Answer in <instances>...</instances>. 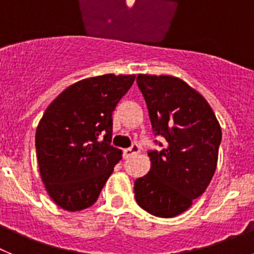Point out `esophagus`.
<instances>
[{
	"instance_id": "obj_1",
	"label": "esophagus",
	"mask_w": 254,
	"mask_h": 254,
	"mask_svg": "<svg viewBox=\"0 0 254 254\" xmlns=\"http://www.w3.org/2000/svg\"><path fill=\"white\" fill-rule=\"evenodd\" d=\"M138 152H140V146H138L137 143H133L131 147L123 150V156H125V158H129V156L138 154Z\"/></svg>"
}]
</instances>
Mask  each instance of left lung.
<instances>
[{
    "instance_id": "obj_1",
    "label": "left lung",
    "mask_w": 254,
    "mask_h": 254,
    "mask_svg": "<svg viewBox=\"0 0 254 254\" xmlns=\"http://www.w3.org/2000/svg\"><path fill=\"white\" fill-rule=\"evenodd\" d=\"M155 136L163 150H149L151 169L134 182L138 206L158 217L185 212L207 188L216 170L221 128L199 93L173 76L138 75Z\"/></svg>"
}]
</instances>
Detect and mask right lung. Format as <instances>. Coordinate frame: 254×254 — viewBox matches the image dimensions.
Segmentation results:
<instances>
[{"label":"right lung","instance_id":"add662e5","mask_svg":"<svg viewBox=\"0 0 254 254\" xmlns=\"http://www.w3.org/2000/svg\"><path fill=\"white\" fill-rule=\"evenodd\" d=\"M134 75L85 78L49 104L37 133L40 177L60 207L80 211L95 202L122 151L112 146L113 111Z\"/></svg>","mask_w":254,"mask_h":254}]
</instances>
